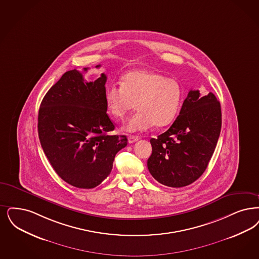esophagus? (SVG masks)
<instances>
[{
    "mask_svg": "<svg viewBox=\"0 0 259 259\" xmlns=\"http://www.w3.org/2000/svg\"><path fill=\"white\" fill-rule=\"evenodd\" d=\"M139 140V138L137 136H129L128 137V142L129 144H133L135 142H137Z\"/></svg>",
    "mask_w": 259,
    "mask_h": 259,
    "instance_id": "obj_1",
    "label": "esophagus"
}]
</instances>
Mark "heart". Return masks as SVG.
<instances>
[{"label": "heart", "instance_id": "heart-1", "mask_svg": "<svg viewBox=\"0 0 259 259\" xmlns=\"http://www.w3.org/2000/svg\"><path fill=\"white\" fill-rule=\"evenodd\" d=\"M182 101L183 89L178 81L148 70L126 73L121 85L110 83L105 91L107 109L115 118L124 119L136 104L138 112L124 126L132 133L171 123Z\"/></svg>", "mask_w": 259, "mask_h": 259}]
</instances>
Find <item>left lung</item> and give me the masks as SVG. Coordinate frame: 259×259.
I'll return each instance as SVG.
<instances>
[{
    "mask_svg": "<svg viewBox=\"0 0 259 259\" xmlns=\"http://www.w3.org/2000/svg\"><path fill=\"white\" fill-rule=\"evenodd\" d=\"M221 127V104L216 96L190 91L169 129L150 140V175L159 183L174 188L195 182L214 153Z\"/></svg>",
    "mask_w": 259,
    "mask_h": 259,
    "instance_id": "obj_1",
    "label": "left lung"
}]
</instances>
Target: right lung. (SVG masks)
Wrapping results in <instances>:
<instances>
[{"mask_svg":"<svg viewBox=\"0 0 259 259\" xmlns=\"http://www.w3.org/2000/svg\"><path fill=\"white\" fill-rule=\"evenodd\" d=\"M106 81L104 73L85 82L78 70L67 71L40 104L37 128L43 151L58 176L76 188L98 186L127 145L124 135L107 134L114 125L107 114Z\"/></svg>","mask_w":259,"mask_h":259,"instance_id":"right-lung-1","label":"right lung"}]
</instances>
